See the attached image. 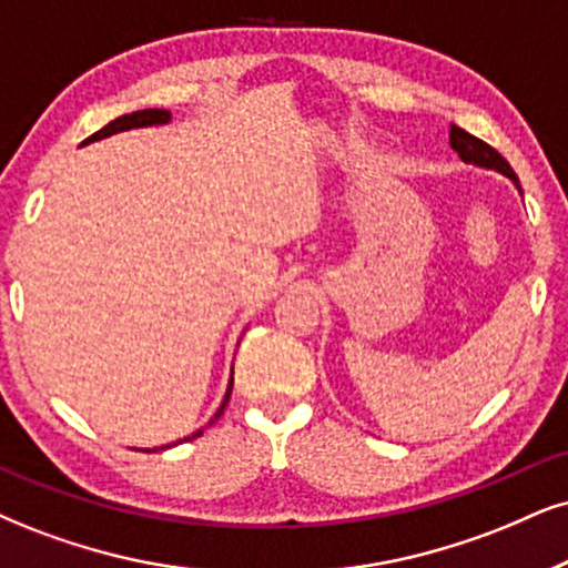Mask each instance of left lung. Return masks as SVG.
I'll return each instance as SVG.
<instances>
[{
  "label": "left lung",
  "instance_id": "1",
  "mask_svg": "<svg viewBox=\"0 0 568 568\" xmlns=\"http://www.w3.org/2000/svg\"><path fill=\"white\" fill-rule=\"evenodd\" d=\"M450 146L455 152H458V158L464 160V163L487 168V171H498V173H503V176H508L510 181H514L516 189L521 192L519 179H516L514 168H510L508 160L503 158L498 150H493V146H489L487 142H481V139L471 136L468 131L458 129V125H450Z\"/></svg>",
  "mask_w": 568,
  "mask_h": 568
}]
</instances>
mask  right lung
Here are the masks:
<instances>
[{
  "instance_id": "obj_1",
  "label": "right lung",
  "mask_w": 568,
  "mask_h": 568,
  "mask_svg": "<svg viewBox=\"0 0 568 568\" xmlns=\"http://www.w3.org/2000/svg\"><path fill=\"white\" fill-rule=\"evenodd\" d=\"M168 121H171V113H168V110H160V108H150V110H136V113H131V115H121V118H115V121H110L108 125H104V129L97 131V134H91V136H89L87 142H83V144L100 142V139H108V136H113V134H121V131H131V129H146V125H165ZM231 384H234V368H231V382H229L226 397H223L221 408L215 410V416L210 418V424H213L215 418H221L223 408H226V403H229V397H231ZM200 434H202V429L194 432L192 437H184V439H179V443H189V439L200 437ZM179 443H173V445H179ZM165 447H171V445H165ZM155 450H158V447H155Z\"/></svg>"
}]
</instances>
